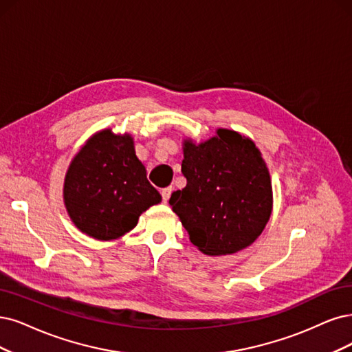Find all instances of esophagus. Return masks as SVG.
<instances>
[{
    "label": "esophagus",
    "mask_w": 352,
    "mask_h": 352,
    "mask_svg": "<svg viewBox=\"0 0 352 352\" xmlns=\"http://www.w3.org/2000/svg\"><path fill=\"white\" fill-rule=\"evenodd\" d=\"M171 192H173V187H166V188L161 190V196H162L164 203H166L169 200V197H171Z\"/></svg>",
    "instance_id": "obj_1"
}]
</instances>
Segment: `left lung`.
<instances>
[{
	"label": "left lung",
	"instance_id": "left-lung-1",
	"mask_svg": "<svg viewBox=\"0 0 352 352\" xmlns=\"http://www.w3.org/2000/svg\"><path fill=\"white\" fill-rule=\"evenodd\" d=\"M181 173L187 179L169 204L197 250L230 255L252 245L272 212V186L263 153L251 138L219 127L196 143L183 142Z\"/></svg>",
	"mask_w": 352,
	"mask_h": 352
}]
</instances>
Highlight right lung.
<instances>
[{"label": "right lung", "mask_w": 352, "mask_h": 352, "mask_svg": "<svg viewBox=\"0 0 352 352\" xmlns=\"http://www.w3.org/2000/svg\"><path fill=\"white\" fill-rule=\"evenodd\" d=\"M161 200L149 184L130 133L100 130L84 143L65 174L68 216L82 233L98 241L126 235L138 225L139 216Z\"/></svg>", "instance_id": "right-lung-1"}]
</instances>
